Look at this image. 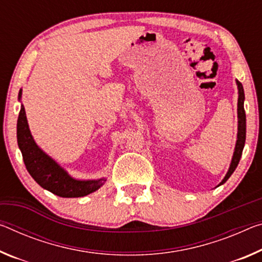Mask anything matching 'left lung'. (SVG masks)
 <instances>
[{
    "instance_id": "left-lung-1",
    "label": "left lung",
    "mask_w": 262,
    "mask_h": 262,
    "mask_svg": "<svg viewBox=\"0 0 262 262\" xmlns=\"http://www.w3.org/2000/svg\"><path fill=\"white\" fill-rule=\"evenodd\" d=\"M236 86H238V133H236V142L233 151V156H232V161L228 168L225 177L223 178V181L217 186L223 185L225 182L231 177L232 173L234 172L235 168L238 167L240 157L245 147V141H246V114H245L244 110V101H245V93H244V87L242 82L239 80H235Z\"/></svg>"
}]
</instances>
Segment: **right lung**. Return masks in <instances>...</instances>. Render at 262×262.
<instances>
[{
	"mask_svg": "<svg viewBox=\"0 0 262 262\" xmlns=\"http://www.w3.org/2000/svg\"><path fill=\"white\" fill-rule=\"evenodd\" d=\"M22 99V89L18 92V101ZM17 143L22 152L24 164L31 177L41 188L64 198L84 197L94 192L105 184L106 178L98 180H78L39 148L32 138L29 128L26 110L20 102L17 120Z\"/></svg>",
	"mask_w": 262,
	"mask_h": 262,
	"instance_id": "right-lung-1",
	"label": "right lung"
}]
</instances>
